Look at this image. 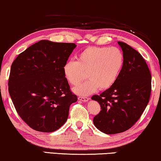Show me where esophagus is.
<instances>
[{
	"label": "esophagus",
	"mask_w": 161,
	"mask_h": 161,
	"mask_svg": "<svg viewBox=\"0 0 161 161\" xmlns=\"http://www.w3.org/2000/svg\"><path fill=\"white\" fill-rule=\"evenodd\" d=\"M78 99L79 100L82 101V102H87V101H88L89 98H87V97H79Z\"/></svg>",
	"instance_id": "esophagus-1"
}]
</instances>
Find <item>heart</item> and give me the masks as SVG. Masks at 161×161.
Returning <instances> with one entry per match:
<instances>
[{
	"label": "heart",
	"instance_id": "1",
	"mask_svg": "<svg viewBox=\"0 0 161 161\" xmlns=\"http://www.w3.org/2000/svg\"><path fill=\"white\" fill-rule=\"evenodd\" d=\"M124 64V55L116 47H88L77 56V61H68L63 74L70 85L76 86L85 78L88 80L74 89L79 95H88L97 88L106 90L114 84Z\"/></svg>",
	"mask_w": 161,
	"mask_h": 161
}]
</instances>
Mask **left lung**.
Segmentation results:
<instances>
[{"label": "left lung", "mask_w": 161, "mask_h": 161, "mask_svg": "<svg viewBox=\"0 0 161 161\" xmlns=\"http://www.w3.org/2000/svg\"><path fill=\"white\" fill-rule=\"evenodd\" d=\"M124 55L122 70L112 86L91 99L100 105L93 124L108 135L127 131L147 106L152 91V76L143 56L124 42H118Z\"/></svg>", "instance_id": "1"}]
</instances>
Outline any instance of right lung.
Returning a JSON list of instances; mask_svg holds the SVG:
<instances>
[{
    "mask_svg": "<svg viewBox=\"0 0 161 161\" xmlns=\"http://www.w3.org/2000/svg\"><path fill=\"white\" fill-rule=\"evenodd\" d=\"M76 45L42 40L14 60L9 93L18 115L32 129L53 132L68 119L77 101L63 74V66Z\"/></svg>",
    "mask_w": 161,
    "mask_h": 161,
    "instance_id": "add662e5",
    "label": "right lung"
}]
</instances>
